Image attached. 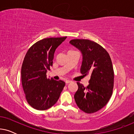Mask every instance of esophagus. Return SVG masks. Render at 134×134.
Instances as JSON below:
<instances>
[{
    "label": "esophagus",
    "mask_w": 134,
    "mask_h": 134,
    "mask_svg": "<svg viewBox=\"0 0 134 134\" xmlns=\"http://www.w3.org/2000/svg\"><path fill=\"white\" fill-rule=\"evenodd\" d=\"M71 82H72V81H71V80H66V84L69 83H71Z\"/></svg>",
    "instance_id": "34e87169"
}]
</instances>
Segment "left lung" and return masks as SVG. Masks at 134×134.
<instances>
[{"label":"left lung","mask_w":134,"mask_h":134,"mask_svg":"<svg viewBox=\"0 0 134 134\" xmlns=\"http://www.w3.org/2000/svg\"><path fill=\"white\" fill-rule=\"evenodd\" d=\"M69 43L82 54L80 72L91 76L87 87L77 82L79 88L74 94L75 101L84 112H96L107 104L112 95L114 71L110 57L103 47L89 40L74 39Z\"/></svg>","instance_id":"left-lung-1"}]
</instances>
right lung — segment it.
Returning <instances> with one entry per match:
<instances>
[{
    "mask_svg": "<svg viewBox=\"0 0 134 134\" xmlns=\"http://www.w3.org/2000/svg\"><path fill=\"white\" fill-rule=\"evenodd\" d=\"M66 38L40 40L25 54L21 68V82L27 101L35 109L44 110L52 107L65 87L63 80L47 79L46 72L52 66L55 49Z\"/></svg>",
    "mask_w": 134,
    "mask_h": 134,
    "instance_id": "1",
    "label": "right lung"
}]
</instances>
